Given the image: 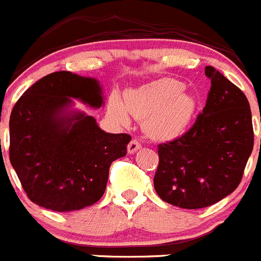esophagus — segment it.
Here are the masks:
<instances>
[{
	"mask_svg": "<svg viewBox=\"0 0 261 261\" xmlns=\"http://www.w3.org/2000/svg\"><path fill=\"white\" fill-rule=\"evenodd\" d=\"M139 148H141V143H139L138 139H132L129 144H128V153H134V152L138 151Z\"/></svg>",
	"mask_w": 261,
	"mask_h": 261,
	"instance_id": "obj_1",
	"label": "esophagus"
}]
</instances>
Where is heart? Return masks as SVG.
Masks as SVG:
<instances>
[{
  "label": "heart",
  "instance_id": "heart-1",
  "mask_svg": "<svg viewBox=\"0 0 261 261\" xmlns=\"http://www.w3.org/2000/svg\"><path fill=\"white\" fill-rule=\"evenodd\" d=\"M184 85L174 79H161L132 90L125 96V109L118 99L110 104L112 113L122 124H129L130 113L144 120L146 133L154 139L169 141L187 130L194 113V102L182 92Z\"/></svg>",
  "mask_w": 261,
  "mask_h": 261
}]
</instances>
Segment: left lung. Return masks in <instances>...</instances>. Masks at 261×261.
Wrapping results in <instances>:
<instances>
[{
	"label": "left lung",
	"instance_id": "1",
	"mask_svg": "<svg viewBox=\"0 0 261 261\" xmlns=\"http://www.w3.org/2000/svg\"><path fill=\"white\" fill-rule=\"evenodd\" d=\"M202 113L187 133L160 143L154 190L166 203L185 210L215 204L241 182L254 147L250 104L244 92L212 66Z\"/></svg>",
	"mask_w": 261,
	"mask_h": 261
}]
</instances>
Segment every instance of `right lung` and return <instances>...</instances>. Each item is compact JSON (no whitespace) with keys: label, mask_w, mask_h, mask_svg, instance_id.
Wrapping results in <instances>:
<instances>
[{"label":"right lung","mask_w":261,"mask_h":261,"mask_svg":"<svg viewBox=\"0 0 261 261\" xmlns=\"http://www.w3.org/2000/svg\"><path fill=\"white\" fill-rule=\"evenodd\" d=\"M71 97L102 105L95 79L68 71L46 74L20 96L10 115L9 156L28 198L54 212L79 211L102 197L113 161L132 137L105 133L85 113L66 115Z\"/></svg>","instance_id":"1"}]
</instances>
